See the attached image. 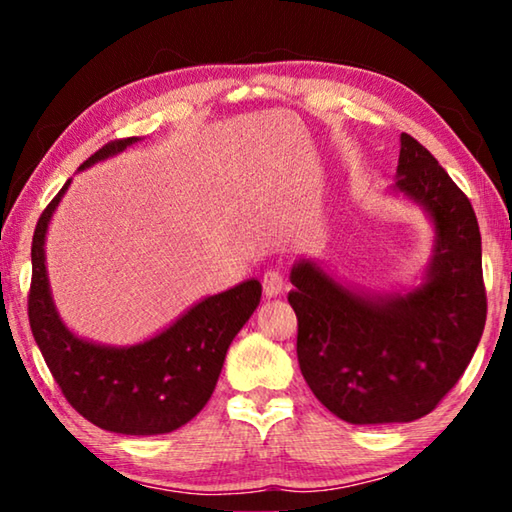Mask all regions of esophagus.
<instances>
[{"mask_svg":"<svg viewBox=\"0 0 512 512\" xmlns=\"http://www.w3.org/2000/svg\"><path fill=\"white\" fill-rule=\"evenodd\" d=\"M262 287H264V296L266 298L280 296L282 289H284V275L280 271H275V268H271V271L264 273Z\"/></svg>","mask_w":512,"mask_h":512,"instance_id":"esophagus-1","label":"esophagus"}]
</instances>
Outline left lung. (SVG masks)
I'll list each match as a JSON object with an SVG mask.
<instances>
[{
	"label": "left lung",
	"mask_w": 512,
	"mask_h": 512,
	"mask_svg": "<svg viewBox=\"0 0 512 512\" xmlns=\"http://www.w3.org/2000/svg\"><path fill=\"white\" fill-rule=\"evenodd\" d=\"M395 194L427 214L433 248L404 293L348 287L311 259L291 268L298 363L320 404L352 424L413 422L436 409L470 363L485 325L481 232L438 160L400 135Z\"/></svg>",
	"instance_id": "obj_1"
}]
</instances>
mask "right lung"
Wrapping results in <instances>:
<instances>
[{
	"label": "right lung",
	"instance_id": "add662e5",
	"mask_svg": "<svg viewBox=\"0 0 512 512\" xmlns=\"http://www.w3.org/2000/svg\"><path fill=\"white\" fill-rule=\"evenodd\" d=\"M140 142H110L85 160L79 171L108 160ZM42 212L31 244L29 323L60 391L85 420L124 436H158L183 427L214 393L225 352L248 323L262 298L259 280H246L207 296L169 327L135 345H103L76 336L51 298L45 239L67 187Z\"/></svg>",
	"mask_w": 512,
	"mask_h": 512
}]
</instances>
